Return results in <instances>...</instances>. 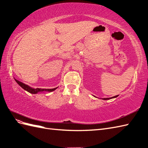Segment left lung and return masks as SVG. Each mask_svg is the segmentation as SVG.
Listing matches in <instances>:
<instances>
[{"label": "left lung", "instance_id": "obj_1", "mask_svg": "<svg viewBox=\"0 0 148 148\" xmlns=\"http://www.w3.org/2000/svg\"><path fill=\"white\" fill-rule=\"evenodd\" d=\"M119 95H116V96H114V97H110V98H103V99H102V100H109V99H114V98H116V97H117Z\"/></svg>", "mask_w": 148, "mask_h": 148}]
</instances>
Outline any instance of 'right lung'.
<instances>
[{"label":"right lung","instance_id":"add662e5","mask_svg":"<svg viewBox=\"0 0 148 148\" xmlns=\"http://www.w3.org/2000/svg\"><path fill=\"white\" fill-rule=\"evenodd\" d=\"M14 80H15V81L17 82V84L19 85L20 86H21L24 90H26L28 92H29L31 93H32V94H37V93H41V92H53L54 90H55L58 87H56L55 88H51V89H45V88H32L31 87V86H29V85H26L24 84V83L21 82L19 80H16V78H14Z\"/></svg>","mask_w":148,"mask_h":148}]
</instances>
